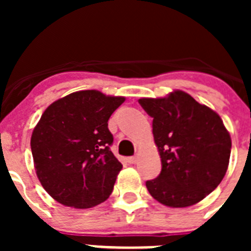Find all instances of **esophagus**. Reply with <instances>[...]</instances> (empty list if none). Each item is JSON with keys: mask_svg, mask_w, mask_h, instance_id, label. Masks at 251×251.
<instances>
[{"mask_svg": "<svg viewBox=\"0 0 251 251\" xmlns=\"http://www.w3.org/2000/svg\"><path fill=\"white\" fill-rule=\"evenodd\" d=\"M138 161V157L137 156H132V157H128V162H129V163H136V162Z\"/></svg>", "mask_w": 251, "mask_h": 251, "instance_id": "34e87169", "label": "esophagus"}]
</instances>
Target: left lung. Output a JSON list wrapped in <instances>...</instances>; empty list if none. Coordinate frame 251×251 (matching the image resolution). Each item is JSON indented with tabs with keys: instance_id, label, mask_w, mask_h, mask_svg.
Returning a JSON list of instances; mask_svg holds the SVG:
<instances>
[{
	"instance_id": "1",
	"label": "left lung",
	"mask_w": 251,
	"mask_h": 251,
	"mask_svg": "<svg viewBox=\"0 0 251 251\" xmlns=\"http://www.w3.org/2000/svg\"><path fill=\"white\" fill-rule=\"evenodd\" d=\"M139 104L153 118L162 162L158 177L146 182L148 192L170 207L200 202L223 181L229 166L231 138L220 115L182 90L166 98H142Z\"/></svg>"
}]
</instances>
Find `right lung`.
Returning a JSON list of instances; mask_svg holds the SVG:
<instances>
[{
	"mask_svg": "<svg viewBox=\"0 0 251 251\" xmlns=\"http://www.w3.org/2000/svg\"><path fill=\"white\" fill-rule=\"evenodd\" d=\"M124 100L81 90L43 113L31 136V152L37 178L57 202L90 208L110 196L123 166L110 151L108 121Z\"/></svg>",
	"mask_w": 251,
	"mask_h": 251,
	"instance_id": "add662e5",
	"label": "right lung"
}]
</instances>
